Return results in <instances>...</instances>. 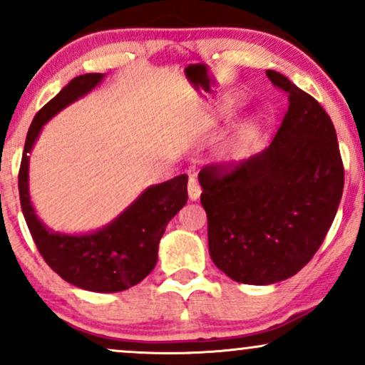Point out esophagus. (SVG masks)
Listing matches in <instances>:
<instances>
[{
  "mask_svg": "<svg viewBox=\"0 0 365 365\" xmlns=\"http://www.w3.org/2000/svg\"><path fill=\"white\" fill-rule=\"evenodd\" d=\"M188 197H190L192 200H197L200 197V192H202V188H200L199 182L194 177H190V180H188Z\"/></svg>",
  "mask_w": 365,
  "mask_h": 365,
  "instance_id": "1",
  "label": "esophagus"
}]
</instances>
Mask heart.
<instances>
[{"label": "heart", "mask_w": 365, "mask_h": 365, "mask_svg": "<svg viewBox=\"0 0 365 365\" xmlns=\"http://www.w3.org/2000/svg\"><path fill=\"white\" fill-rule=\"evenodd\" d=\"M249 142H250V132L245 130L242 132L240 135L232 139L226 144V148L223 149V159L226 163H237L240 161L242 158L245 156L247 149H249Z\"/></svg>", "instance_id": "heart-1"}]
</instances>
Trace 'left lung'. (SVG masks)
I'll return each instance as SVG.
<instances>
[{
    "label": "left lung",
    "instance_id": "1",
    "mask_svg": "<svg viewBox=\"0 0 365 365\" xmlns=\"http://www.w3.org/2000/svg\"><path fill=\"white\" fill-rule=\"evenodd\" d=\"M266 75L290 103L269 148L199 173L212 262L247 284L283 282L311 261L345 183L336 130L324 108L284 75Z\"/></svg>",
    "mask_w": 365,
    "mask_h": 365
}]
</instances>
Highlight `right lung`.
Returning <instances> with one entry per match:
<instances>
[{
	"mask_svg": "<svg viewBox=\"0 0 365 365\" xmlns=\"http://www.w3.org/2000/svg\"><path fill=\"white\" fill-rule=\"evenodd\" d=\"M103 73L78 75L37 111L25 139L19 171L20 204L37 250L56 274L82 290L123 292L154 269L166 225L185 206L187 175L149 187L113 223L87 235H65L46 228L29 195V153L44 123L63 108L86 96L103 81Z\"/></svg>",
	"mask_w": 365,
	"mask_h": 365,
	"instance_id": "add662e5",
	"label": "right lung"
}]
</instances>
